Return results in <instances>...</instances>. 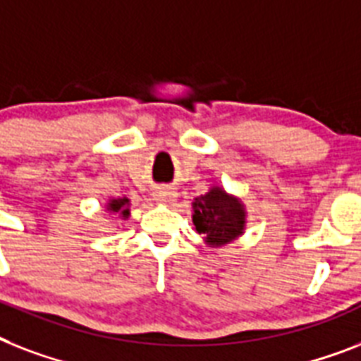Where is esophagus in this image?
<instances>
[{"instance_id":"obj_1","label":"esophagus","mask_w":361,"mask_h":361,"mask_svg":"<svg viewBox=\"0 0 361 361\" xmlns=\"http://www.w3.org/2000/svg\"><path fill=\"white\" fill-rule=\"evenodd\" d=\"M176 198V191L169 189V187H159L153 192V200L157 204H170Z\"/></svg>"}]
</instances>
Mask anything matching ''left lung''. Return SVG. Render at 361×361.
<instances>
[{
  "label": "left lung",
  "mask_w": 361,
  "mask_h": 361,
  "mask_svg": "<svg viewBox=\"0 0 361 361\" xmlns=\"http://www.w3.org/2000/svg\"><path fill=\"white\" fill-rule=\"evenodd\" d=\"M192 225L208 247H225L243 236L247 226L245 204L225 187L212 185L192 202Z\"/></svg>",
  "instance_id": "1"
}]
</instances>
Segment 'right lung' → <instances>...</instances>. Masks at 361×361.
I'll use <instances>...</instances> for the list:
<instances>
[{"label": "right lung", "mask_w": 361, "mask_h": 361, "mask_svg": "<svg viewBox=\"0 0 361 361\" xmlns=\"http://www.w3.org/2000/svg\"><path fill=\"white\" fill-rule=\"evenodd\" d=\"M104 212L110 215H116L120 219H129L130 215V200L127 197H118V198H109L104 202Z\"/></svg>", "instance_id": "1"}]
</instances>
